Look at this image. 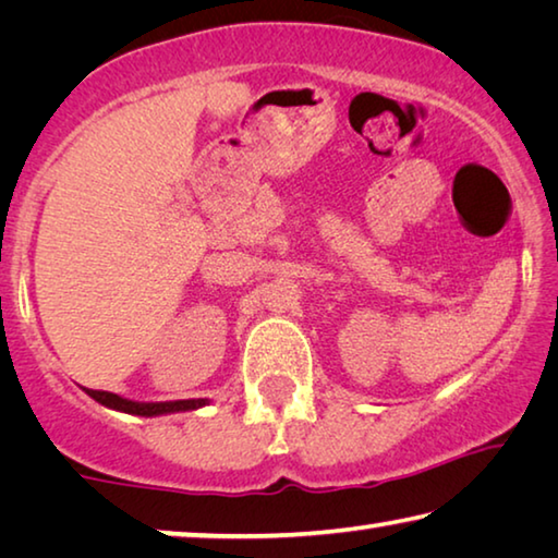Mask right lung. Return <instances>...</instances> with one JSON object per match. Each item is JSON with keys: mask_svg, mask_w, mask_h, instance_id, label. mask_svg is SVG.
<instances>
[{"mask_svg": "<svg viewBox=\"0 0 558 558\" xmlns=\"http://www.w3.org/2000/svg\"><path fill=\"white\" fill-rule=\"evenodd\" d=\"M90 399H96L100 405H108L112 411H122L130 415H145V418H153V415H167V413H182V411H196L202 405L209 403V399H184V401H155V403H145V401H130L122 399L118 393L110 391H93L86 389Z\"/></svg>", "mask_w": 558, "mask_h": 558, "instance_id": "add662e5", "label": "right lung"}]
</instances>
